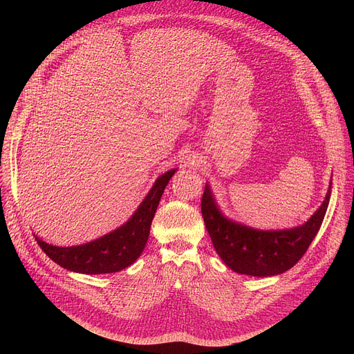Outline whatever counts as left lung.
<instances>
[{"label": "left lung", "instance_id": "left-lung-1", "mask_svg": "<svg viewBox=\"0 0 354 354\" xmlns=\"http://www.w3.org/2000/svg\"><path fill=\"white\" fill-rule=\"evenodd\" d=\"M330 187L332 182L318 212L306 224L291 230L261 231L225 218L207 183L201 196V214L216 252L228 268L249 276H276L304 257L324 221Z\"/></svg>", "mask_w": 354, "mask_h": 354}]
</instances>
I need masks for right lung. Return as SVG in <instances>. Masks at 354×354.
<instances>
[{
    "instance_id": "obj_1",
    "label": "right lung",
    "mask_w": 354,
    "mask_h": 354,
    "mask_svg": "<svg viewBox=\"0 0 354 354\" xmlns=\"http://www.w3.org/2000/svg\"><path fill=\"white\" fill-rule=\"evenodd\" d=\"M175 169L161 175L133 217L113 232L78 246H53L35 236L44 254L62 268L85 274L115 273L130 266L141 255L151 223L160 205L164 189Z\"/></svg>"
}]
</instances>
